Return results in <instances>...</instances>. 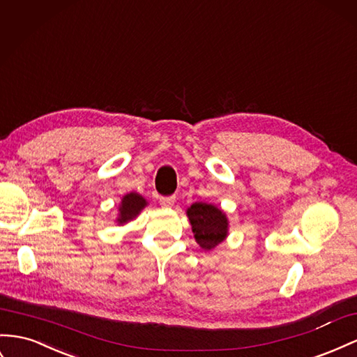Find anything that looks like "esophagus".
<instances>
[{
  "label": "esophagus",
  "mask_w": 357,
  "mask_h": 357,
  "mask_svg": "<svg viewBox=\"0 0 357 357\" xmlns=\"http://www.w3.org/2000/svg\"><path fill=\"white\" fill-rule=\"evenodd\" d=\"M159 202L162 207H171L172 204L176 202V197L174 195H169V197H160L159 198Z\"/></svg>",
  "instance_id": "34e87169"
}]
</instances>
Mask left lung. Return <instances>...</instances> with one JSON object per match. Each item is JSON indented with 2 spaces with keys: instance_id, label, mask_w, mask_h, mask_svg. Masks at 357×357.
Listing matches in <instances>:
<instances>
[{
  "instance_id": "8db88e82",
  "label": "left lung",
  "mask_w": 357,
  "mask_h": 357,
  "mask_svg": "<svg viewBox=\"0 0 357 357\" xmlns=\"http://www.w3.org/2000/svg\"><path fill=\"white\" fill-rule=\"evenodd\" d=\"M188 216L197 243L202 249H211L227 237L228 220L218 207L207 202H195L188 208Z\"/></svg>"
}]
</instances>
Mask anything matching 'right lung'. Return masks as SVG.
<instances>
[{
	"instance_id": "right-lung-1",
	"label": "right lung",
	"mask_w": 357,
	"mask_h": 357,
	"mask_svg": "<svg viewBox=\"0 0 357 357\" xmlns=\"http://www.w3.org/2000/svg\"><path fill=\"white\" fill-rule=\"evenodd\" d=\"M147 201L144 199L141 195L135 194V192H130L126 197H123L121 199V206H120V216H119V222L124 224L128 220L133 219L137 215H139V211L146 207Z\"/></svg>"
}]
</instances>
